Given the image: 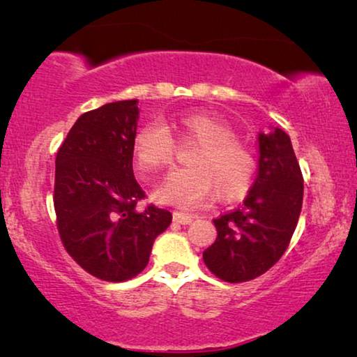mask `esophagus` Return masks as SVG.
Wrapping results in <instances>:
<instances>
[{
  "mask_svg": "<svg viewBox=\"0 0 357 357\" xmlns=\"http://www.w3.org/2000/svg\"><path fill=\"white\" fill-rule=\"evenodd\" d=\"M193 218L195 216H192V214H185V213H178V211H174V221L175 222H178V224H190L193 221Z\"/></svg>",
  "mask_w": 357,
  "mask_h": 357,
  "instance_id": "obj_1",
  "label": "esophagus"
}]
</instances>
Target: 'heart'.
I'll return each instance as SVG.
<instances>
[{
    "instance_id": "obj_1",
    "label": "heart",
    "mask_w": 357,
    "mask_h": 357,
    "mask_svg": "<svg viewBox=\"0 0 357 357\" xmlns=\"http://www.w3.org/2000/svg\"><path fill=\"white\" fill-rule=\"evenodd\" d=\"M183 139L197 143L190 154V167L175 170L155 192L160 203L178 208H195L216 192L218 199L242 195L255 174V155L237 139L227 123L204 112H190L174 121ZM133 153L144 174L169 169L174 162L172 135L159 121H149L136 131Z\"/></svg>"
}]
</instances>
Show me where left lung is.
I'll return each instance as SVG.
<instances>
[{"label":"left lung","mask_w":357,"mask_h":357,"mask_svg":"<svg viewBox=\"0 0 357 357\" xmlns=\"http://www.w3.org/2000/svg\"><path fill=\"white\" fill-rule=\"evenodd\" d=\"M258 175L241 208L214 219L218 237L203 252L219 280L245 282L266 273L284 255L296 231L304 178L291 138L280 128L258 135Z\"/></svg>","instance_id":"8db88e82"}]
</instances>
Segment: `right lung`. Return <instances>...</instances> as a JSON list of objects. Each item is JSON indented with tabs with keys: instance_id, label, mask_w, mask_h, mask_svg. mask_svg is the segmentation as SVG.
Returning a JSON list of instances; mask_svg holds the SVG:
<instances>
[{
	"instance_id": "add662e5",
	"label": "right lung",
	"mask_w": 357,
	"mask_h": 357,
	"mask_svg": "<svg viewBox=\"0 0 357 357\" xmlns=\"http://www.w3.org/2000/svg\"><path fill=\"white\" fill-rule=\"evenodd\" d=\"M138 114L136 99L86 112L56 153L58 234L73 260L102 281L138 276L155 237L172 222L167 209L136 208L146 198L133 174Z\"/></svg>"
}]
</instances>
